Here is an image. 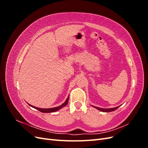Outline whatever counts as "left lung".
<instances>
[{
    "label": "left lung",
    "instance_id": "1",
    "mask_svg": "<svg viewBox=\"0 0 148 148\" xmlns=\"http://www.w3.org/2000/svg\"><path fill=\"white\" fill-rule=\"evenodd\" d=\"M92 106L95 107V108L97 109V110H99L101 112H109L114 111L116 109H117L119 107H120V106H118V107H114V108H110V109H103V108H100V107H96V106Z\"/></svg>",
    "mask_w": 148,
    "mask_h": 148
}]
</instances>
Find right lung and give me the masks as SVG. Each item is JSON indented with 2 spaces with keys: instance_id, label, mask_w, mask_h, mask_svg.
Wrapping results in <instances>:
<instances>
[{
  "instance_id": "add662e5",
  "label": "right lung",
  "mask_w": 148,
  "mask_h": 148,
  "mask_svg": "<svg viewBox=\"0 0 148 148\" xmlns=\"http://www.w3.org/2000/svg\"><path fill=\"white\" fill-rule=\"evenodd\" d=\"M69 97H67V99H66V101H65L64 103H63L62 105L58 106V107H53V108H49V109H42V108H38V107H34V106H33L30 105L29 104H28V105H29L31 107H33V108L36 109L38 110L39 111L41 112L42 113H51V112H56L57 110H59L60 109H61L62 108H63V107H64L65 106H66V104H68L69 102Z\"/></svg>"
}]
</instances>
